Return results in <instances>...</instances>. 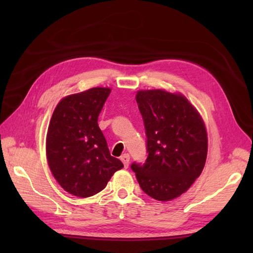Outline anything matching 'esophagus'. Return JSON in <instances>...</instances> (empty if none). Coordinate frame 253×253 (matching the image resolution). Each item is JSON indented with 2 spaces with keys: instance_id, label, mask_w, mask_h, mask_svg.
Listing matches in <instances>:
<instances>
[{
  "instance_id": "obj_1",
  "label": "esophagus",
  "mask_w": 253,
  "mask_h": 253,
  "mask_svg": "<svg viewBox=\"0 0 253 253\" xmlns=\"http://www.w3.org/2000/svg\"><path fill=\"white\" fill-rule=\"evenodd\" d=\"M121 160H122V162L124 163V166H125V169H127V168H128V165H129V161H130L129 154L125 153L124 155H122V157H121Z\"/></svg>"
}]
</instances>
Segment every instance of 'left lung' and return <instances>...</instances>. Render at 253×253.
I'll use <instances>...</instances> for the list:
<instances>
[{
  "label": "left lung",
  "mask_w": 253,
  "mask_h": 253,
  "mask_svg": "<svg viewBox=\"0 0 253 253\" xmlns=\"http://www.w3.org/2000/svg\"><path fill=\"white\" fill-rule=\"evenodd\" d=\"M136 101L146 128L148 158L130 168L148 196L169 201L189 189L202 173L208 153L206 126L181 94L141 90Z\"/></svg>",
  "instance_id": "obj_1"
}]
</instances>
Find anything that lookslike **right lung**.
I'll return each instance as SVG.
<instances>
[{"mask_svg": "<svg viewBox=\"0 0 253 253\" xmlns=\"http://www.w3.org/2000/svg\"><path fill=\"white\" fill-rule=\"evenodd\" d=\"M110 88H92L61 100L46 135L47 164L64 190L88 198L103 190L124 168L112 157L98 125Z\"/></svg>", "mask_w": 253, "mask_h": 253, "instance_id": "add662e5", "label": "right lung"}]
</instances>
